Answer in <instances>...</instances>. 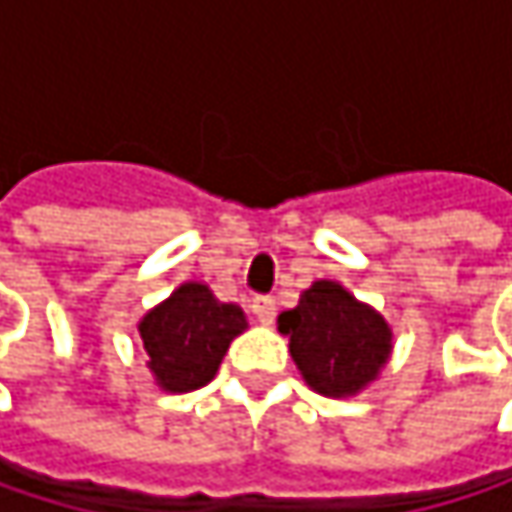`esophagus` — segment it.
I'll return each mask as SVG.
<instances>
[{
    "mask_svg": "<svg viewBox=\"0 0 512 512\" xmlns=\"http://www.w3.org/2000/svg\"><path fill=\"white\" fill-rule=\"evenodd\" d=\"M252 311H255V317L260 320V323H272V320H275L278 305H275V299H272V296H255Z\"/></svg>",
    "mask_w": 512,
    "mask_h": 512,
    "instance_id": "1",
    "label": "esophagus"
}]
</instances>
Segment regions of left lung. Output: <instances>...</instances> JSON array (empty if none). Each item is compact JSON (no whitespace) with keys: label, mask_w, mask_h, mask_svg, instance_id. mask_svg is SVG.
<instances>
[{"label":"left lung","mask_w":512,"mask_h":512,"mask_svg":"<svg viewBox=\"0 0 512 512\" xmlns=\"http://www.w3.org/2000/svg\"><path fill=\"white\" fill-rule=\"evenodd\" d=\"M305 382L326 397H347L376 379L391 350L388 323L341 284L317 281L293 311L278 317Z\"/></svg>","instance_id":"1"}]
</instances>
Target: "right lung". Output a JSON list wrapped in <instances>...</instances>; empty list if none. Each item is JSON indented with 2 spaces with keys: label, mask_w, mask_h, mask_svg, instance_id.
Listing matches in <instances>:
<instances>
[{
  "label": "right lung",
  "mask_w": 512,
  "mask_h": 512,
  "mask_svg": "<svg viewBox=\"0 0 512 512\" xmlns=\"http://www.w3.org/2000/svg\"><path fill=\"white\" fill-rule=\"evenodd\" d=\"M243 329V311L213 299L204 284L177 287L139 323L151 356L148 364L165 391H195L207 385Z\"/></svg>",
  "instance_id": "obj_1"
}]
</instances>
